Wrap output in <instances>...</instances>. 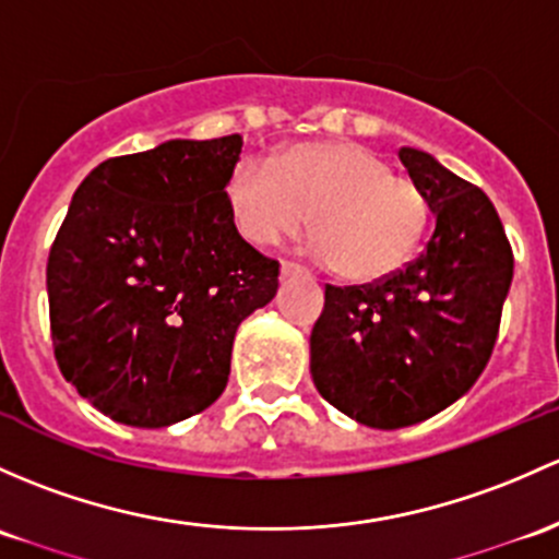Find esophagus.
I'll use <instances>...</instances> for the list:
<instances>
[{"label": "esophagus", "mask_w": 559, "mask_h": 559, "mask_svg": "<svg viewBox=\"0 0 559 559\" xmlns=\"http://www.w3.org/2000/svg\"><path fill=\"white\" fill-rule=\"evenodd\" d=\"M281 273H284V275L299 273V264H295V262H289V260H281Z\"/></svg>", "instance_id": "1"}]
</instances>
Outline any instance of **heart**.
<instances>
[{
	"mask_svg": "<svg viewBox=\"0 0 559 559\" xmlns=\"http://www.w3.org/2000/svg\"><path fill=\"white\" fill-rule=\"evenodd\" d=\"M225 195L238 230L257 246L302 233L313 214L310 254L348 281H374L402 267L431 225L426 190L350 141L299 144L270 168L238 163Z\"/></svg>",
	"mask_w": 559,
	"mask_h": 559,
	"instance_id": "1",
	"label": "heart"
}]
</instances>
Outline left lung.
<instances>
[{
    "mask_svg": "<svg viewBox=\"0 0 559 559\" xmlns=\"http://www.w3.org/2000/svg\"><path fill=\"white\" fill-rule=\"evenodd\" d=\"M399 157L437 214L431 240L418 260L372 284H326L310 334L321 396L385 431L442 413L477 383L514 273L490 198L426 152L402 146Z\"/></svg>",
    "mask_w": 559,
    "mask_h": 559,
    "instance_id": "left-lung-1",
    "label": "left lung"
}]
</instances>
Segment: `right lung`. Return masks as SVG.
<instances>
[{
	"label": "right lung",
	"mask_w": 559,
	"mask_h": 559,
	"mask_svg": "<svg viewBox=\"0 0 559 559\" xmlns=\"http://www.w3.org/2000/svg\"><path fill=\"white\" fill-rule=\"evenodd\" d=\"M243 139H174L109 157L74 192L47 257L58 369L111 420L203 413L238 324L278 292V260L235 230L225 185Z\"/></svg>",
	"instance_id": "add662e5"
}]
</instances>
